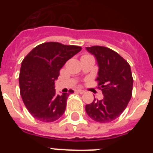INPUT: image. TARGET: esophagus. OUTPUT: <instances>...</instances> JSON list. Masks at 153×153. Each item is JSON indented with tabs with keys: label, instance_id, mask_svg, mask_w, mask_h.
I'll use <instances>...</instances> for the list:
<instances>
[{
	"label": "esophagus",
	"instance_id": "esophagus-1",
	"mask_svg": "<svg viewBox=\"0 0 153 153\" xmlns=\"http://www.w3.org/2000/svg\"><path fill=\"white\" fill-rule=\"evenodd\" d=\"M77 92L79 94H84L85 93V91H83V90H81V89H79V90H77Z\"/></svg>",
	"mask_w": 153,
	"mask_h": 153
}]
</instances>
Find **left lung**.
Here are the masks:
<instances>
[{
    "label": "left lung",
    "mask_w": 153,
    "mask_h": 153,
    "mask_svg": "<svg viewBox=\"0 0 153 153\" xmlns=\"http://www.w3.org/2000/svg\"><path fill=\"white\" fill-rule=\"evenodd\" d=\"M86 50L97 59L98 88L104 95L86 105L88 116L94 121L106 123L117 118L130 101L133 79L130 66L121 55L102 46L87 47Z\"/></svg>",
    "instance_id": "left-lung-1"
}]
</instances>
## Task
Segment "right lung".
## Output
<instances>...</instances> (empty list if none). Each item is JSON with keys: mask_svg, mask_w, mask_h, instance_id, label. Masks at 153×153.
Listing matches in <instances>:
<instances>
[{"mask_svg": "<svg viewBox=\"0 0 153 153\" xmlns=\"http://www.w3.org/2000/svg\"><path fill=\"white\" fill-rule=\"evenodd\" d=\"M81 47L48 42L36 46L21 62L19 84L20 95L31 115L44 122H52L62 116L67 100L74 91L56 94L55 82L67 60Z\"/></svg>", "mask_w": 153, "mask_h": 153, "instance_id": "add662e5", "label": "right lung"}]
</instances>
